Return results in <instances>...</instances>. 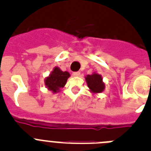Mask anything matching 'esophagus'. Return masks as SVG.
Here are the masks:
<instances>
[{
  "instance_id": "esophagus-1",
  "label": "esophagus",
  "mask_w": 151,
  "mask_h": 151,
  "mask_svg": "<svg viewBox=\"0 0 151 151\" xmlns=\"http://www.w3.org/2000/svg\"><path fill=\"white\" fill-rule=\"evenodd\" d=\"M73 76H76V77H78L80 76V73L79 72H74V73H73Z\"/></svg>"
}]
</instances>
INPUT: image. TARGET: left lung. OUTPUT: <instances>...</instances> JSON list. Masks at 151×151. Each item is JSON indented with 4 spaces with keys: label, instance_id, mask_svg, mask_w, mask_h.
<instances>
[{
    "label": "left lung",
    "instance_id": "left-lung-1",
    "mask_svg": "<svg viewBox=\"0 0 151 151\" xmlns=\"http://www.w3.org/2000/svg\"><path fill=\"white\" fill-rule=\"evenodd\" d=\"M85 81L89 91L93 94H99L104 91L105 83L103 82L102 76L96 72L91 75H87L85 76Z\"/></svg>",
    "mask_w": 151,
    "mask_h": 151
}]
</instances>
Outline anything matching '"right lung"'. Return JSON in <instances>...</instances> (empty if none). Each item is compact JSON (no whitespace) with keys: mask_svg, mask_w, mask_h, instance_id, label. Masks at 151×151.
Returning <instances> with one entry per match:
<instances>
[{"mask_svg":"<svg viewBox=\"0 0 151 151\" xmlns=\"http://www.w3.org/2000/svg\"><path fill=\"white\" fill-rule=\"evenodd\" d=\"M70 74L67 71H62L59 67L55 66L48 76L45 78V85L49 91L56 94L60 91L66 84Z\"/></svg>","mask_w":151,"mask_h":151,"instance_id":"add662e5","label":"right lung"}]
</instances>
